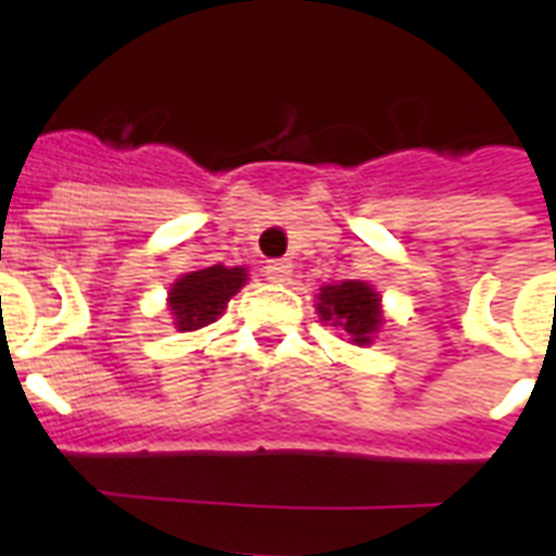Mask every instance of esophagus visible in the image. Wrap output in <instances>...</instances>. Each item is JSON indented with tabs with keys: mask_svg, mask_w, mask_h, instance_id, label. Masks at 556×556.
I'll return each instance as SVG.
<instances>
[{
	"mask_svg": "<svg viewBox=\"0 0 556 556\" xmlns=\"http://www.w3.org/2000/svg\"><path fill=\"white\" fill-rule=\"evenodd\" d=\"M265 277H268L270 282H288V279H291V262L270 260L268 265H265Z\"/></svg>",
	"mask_w": 556,
	"mask_h": 556,
	"instance_id": "34e87169",
	"label": "esophagus"
}]
</instances>
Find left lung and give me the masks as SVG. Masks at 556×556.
Instances as JSON below:
<instances>
[{
  "label": "left lung",
  "instance_id": "obj_1",
  "mask_svg": "<svg viewBox=\"0 0 556 556\" xmlns=\"http://www.w3.org/2000/svg\"><path fill=\"white\" fill-rule=\"evenodd\" d=\"M378 303V294L366 282L349 279L343 286L323 288L317 312H320V317L326 323L343 326L349 331V338L355 340L357 346H364L380 326Z\"/></svg>",
  "mask_w": 556,
  "mask_h": 556
}]
</instances>
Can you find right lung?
Listing matches in <instances>:
<instances>
[{"instance_id": "add662e5", "label": "right lung", "mask_w": 556, "mask_h": 556, "mask_svg": "<svg viewBox=\"0 0 556 556\" xmlns=\"http://www.w3.org/2000/svg\"><path fill=\"white\" fill-rule=\"evenodd\" d=\"M244 268H213L192 270L169 288V308L176 314V326L181 331H192L216 323V317L225 312L227 300L244 286Z\"/></svg>"}]
</instances>
